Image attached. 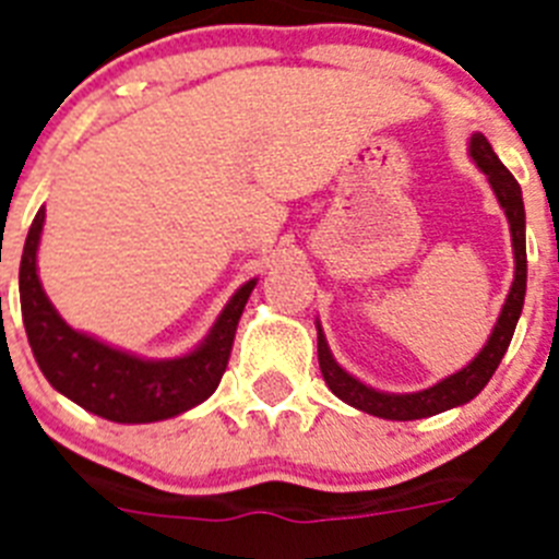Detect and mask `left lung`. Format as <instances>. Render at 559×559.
<instances>
[{
    "instance_id": "left-lung-1",
    "label": "left lung",
    "mask_w": 559,
    "mask_h": 559,
    "mask_svg": "<svg viewBox=\"0 0 559 559\" xmlns=\"http://www.w3.org/2000/svg\"><path fill=\"white\" fill-rule=\"evenodd\" d=\"M467 156L487 176V185L492 187V195L498 199V206H501L503 215H507V224H510L512 254H515V274H512L510 294L503 299L490 338L478 349L476 358L471 364H464L459 372L448 374V378L437 380L433 386L419 389V392H380V389L369 386V383L358 380L355 374H349L333 358L322 324L316 322V333H319V367H322L324 383H328L335 397L344 400L347 406L358 408V412H367L380 419L406 423V419H426L433 417V414L448 412V408L464 406V403H471L490 383L503 353L510 347L515 324L521 319L523 296H526V212H523V195L515 176L501 165V159H498L484 133H473L471 142H467Z\"/></svg>"
}]
</instances>
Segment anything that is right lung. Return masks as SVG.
<instances>
[{
    "mask_svg": "<svg viewBox=\"0 0 559 559\" xmlns=\"http://www.w3.org/2000/svg\"><path fill=\"white\" fill-rule=\"evenodd\" d=\"M41 231L44 206L36 212L24 240L19 299L29 349L49 386L86 412L128 426L179 417L218 389L229 364L237 322L257 276L231 294L210 333L190 353L176 358H145L63 322L38 280Z\"/></svg>",
    "mask_w": 559,
    "mask_h": 559,
    "instance_id": "right-lung-1",
    "label": "right lung"
}]
</instances>
